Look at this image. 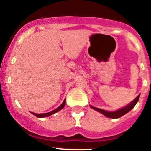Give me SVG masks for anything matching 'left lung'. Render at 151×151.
Masks as SVG:
<instances>
[{
    "label": "left lung",
    "instance_id": "left-lung-1",
    "mask_svg": "<svg viewBox=\"0 0 151 151\" xmlns=\"http://www.w3.org/2000/svg\"><path fill=\"white\" fill-rule=\"evenodd\" d=\"M139 97H140V94L138 95V97H136L135 99L132 101V103H130L129 105H127L125 107L122 108V109H119V110H116V111H114V112H108L104 110H102V109H99V108H97V107H94V106H91V107L92 109H94L97 112H100L101 113L104 114L105 116L108 117V118H113V119H117V118H119V117L122 116H124L125 114H126L127 113H129L133 107L136 105V104L138 103V100H139Z\"/></svg>",
    "mask_w": 151,
    "mask_h": 151
}]
</instances>
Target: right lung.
<instances>
[{
  "instance_id": "obj_1",
  "label": "right lung",
  "mask_w": 151,
  "mask_h": 151,
  "mask_svg": "<svg viewBox=\"0 0 151 151\" xmlns=\"http://www.w3.org/2000/svg\"><path fill=\"white\" fill-rule=\"evenodd\" d=\"M66 105V100H64L62 104L60 105V106H59V107H57V109H55L54 110H53V111L51 112H49V113H40V114H38V113H32L33 114V115H35V116L38 117V118H44V117H47L49 116L52 115V114H54V113H57V112L60 111V110H62L63 108L64 107V106Z\"/></svg>"
}]
</instances>
